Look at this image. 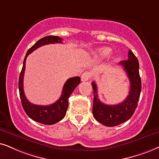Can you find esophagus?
<instances>
[{"label":"esophagus","mask_w":159,"mask_h":159,"mask_svg":"<svg viewBox=\"0 0 159 159\" xmlns=\"http://www.w3.org/2000/svg\"><path fill=\"white\" fill-rule=\"evenodd\" d=\"M91 78V74L89 72H84V73L81 75V81H86Z\"/></svg>","instance_id":"obj_1"}]
</instances>
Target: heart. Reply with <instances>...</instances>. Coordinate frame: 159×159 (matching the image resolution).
Masks as SVG:
<instances>
[{
    "mask_svg": "<svg viewBox=\"0 0 159 159\" xmlns=\"http://www.w3.org/2000/svg\"><path fill=\"white\" fill-rule=\"evenodd\" d=\"M111 53V50L109 48H100L98 51V55L100 59H106L109 56Z\"/></svg>",
    "mask_w": 159,
    "mask_h": 159,
    "instance_id": "heart-1",
    "label": "heart"
}]
</instances>
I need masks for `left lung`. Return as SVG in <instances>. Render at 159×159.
Instances as JSON below:
<instances>
[{"label":"left lung","instance_id":"left-lung-1","mask_svg":"<svg viewBox=\"0 0 159 159\" xmlns=\"http://www.w3.org/2000/svg\"><path fill=\"white\" fill-rule=\"evenodd\" d=\"M119 65L124 68L130 81L129 94L123 102L114 106L103 103L98 98L95 82L92 83L94 93L92 107L93 116L100 123L108 127L118 125L131 117L137 107L141 93L142 83L139 72V65L137 58L133 52L130 50L128 51V59L121 61Z\"/></svg>","mask_w":159,"mask_h":159}]
</instances>
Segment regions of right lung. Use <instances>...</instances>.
<instances>
[{
    "label": "right lung",
    "mask_w": 159,
    "mask_h": 159,
    "mask_svg": "<svg viewBox=\"0 0 159 159\" xmlns=\"http://www.w3.org/2000/svg\"><path fill=\"white\" fill-rule=\"evenodd\" d=\"M62 39L57 36H47L36 43L26 53L20 75L19 78V92L22 106L24 111L31 119L36 122L45 125H53L59 122L65 116L68 108V98L81 82V78L78 76L70 78L66 81L62 89L61 97L57 101L51 105L40 106L30 103L25 98L23 90V76L25 73V60L27 56L38 48L45 45L54 43H62Z\"/></svg>",
    "instance_id": "obj_1"
}]
</instances>
